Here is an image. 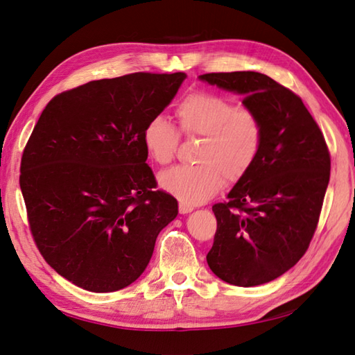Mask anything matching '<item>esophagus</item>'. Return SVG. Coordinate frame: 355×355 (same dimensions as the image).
Instances as JSON below:
<instances>
[{
    "label": "esophagus",
    "instance_id": "esophagus-1",
    "mask_svg": "<svg viewBox=\"0 0 355 355\" xmlns=\"http://www.w3.org/2000/svg\"><path fill=\"white\" fill-rule=\"evenodd\" d=\"M194 210V207L192 206H189V204H184V202H179V213H182V214H185V213H189V211H192Z\"/></svg>",
    "mask_w": 355,
    "mask_h": 355
}]
</instances>
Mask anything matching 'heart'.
I'll list each match as a JSON object with an SVG mask.
<instances>
[{
  "label": "heart",
  "instance_id": "obj_1",
  "mask_svg": "<svg viewBox=\"0 0 355 355\" xmlns=\"http://www.w3.org/2000/svg\"><path fill=\"white\" fill-rule=\"evenodd\" d=\"M178 128L163 116L149 121L142 133L145 151L154 163L173 161L180 133L200 137L197 166H178L161 173L159 185L184 204L207 201L220 189L223 179L235 184L249 173L261 154L265 125L252 108L239 106L223 96L192 92L176 106Z\"/></svg>",
  "mask_w": 355,
  "mask_h": 355
}]
</instances>
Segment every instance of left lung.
I'll return each instance as SVG.
<instances>
[{
    "label": "left lung",
    "mask_w": 355,
    "mask_h": 355,
    "mask_svg": "<svg viewBox=\"0 0 355 355\" xmlns=\"http://www.w3.org/2000/svg\"><path fill=\"white\" fill-rule=\"evenodd\" d=\"M200 80L244 96L261 115V154L211 207L218 220L207 263L220 280L259 286L283 275L308 250L330 179V153L296 93L261 72H211Z\"/></svg>",
    "instance_id": "8db88e82"
}]
</instances>
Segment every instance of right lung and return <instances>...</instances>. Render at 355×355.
Listing matches in <instances>:
<instances>
[{"instance_id":"1","label":"right lung","mask_w":355,"mask_h":355,"mask_svg":"<svg viewBox=\"0 0 355 355\" xmlns=\"http://www.w3.org/2000/svg\"><path fill=\"white\" fill-rule=\"evenodd\" d=\"M184 72H135L62 92L24 149L20 189L37 249L96 293L136 282L178 201L157 189L142 133L175 98Z\"/></svg>"}]
</instances>
